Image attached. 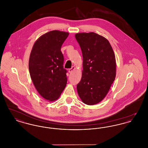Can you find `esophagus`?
Wrapping results in <instances>:
<instances>
[{
    "instance_id": "obj_1",
    "label": "esophagus",
    "mask_w": 148,
    "mask_h": 148,
    "mask_svg": "<svg viewBox=\"0 0 148 148\" xmlns=\"http://www.w3.org/2000/svg\"><path fill=\"white\" fill-rule=\"evenodd\" d=\"M75 69V67L74 66H73L71 69H69V73H72L73 71H74Z\"/></svg>"
}]
</instances>
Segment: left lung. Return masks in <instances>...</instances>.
<instances>
[{"label": "left lung", "instance_id": "8db88e82", "mask_svg": "<svg viewBox=\"0 0 148 148\" xmlns=\"http://www.w3.org/2000/svg\"><path fill=\"white\" fill-rule=\"evenodd\" d=\"M82 51L83 71L77 86L82 101L89 106L105 98L116 76V61L112 47L104 37L93 32L77 33Z\"/></svg>", "mask_w": 148, "mask_h": 148}]
</instances>
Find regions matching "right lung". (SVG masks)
<instances>
[{"label": "right lung", "mask_w": 148, "mask_h": 148, "mask_svg": "<svg viewBox=\"0 0 148 148\" xmlns=\"http://www.w3.org/2000/svg\"><path fill=\"white\" fill-rule=\"evenodd\" d=\"M69 35L67 32L53 30L41 36L32 50L29 69L36 89L44 98H59L67 83L61 47Z\"/></svg>", "instance_id": "obj_1"}]
</instances>
